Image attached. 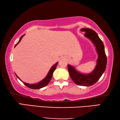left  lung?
Instances as JSON below:
<instances>
[{
  "label": "left lung",
  "instance_id": "left-lung-1",
  "mask_svg": "<svg viewBox=\"0 0 120 120\" xmlns=\"http://www.w3.org/2000/svg\"><path fill=\"white\" fill-rule=\"evenodd\" d=\"M80 31L85 32V37L89 38L96 47L98 54L96 66L92 72L87 74L79 72L70 64H68V69L71 78L75 84L80 86H89L95 84L104 72L106 67L107 58L104 44L96 32L90 28H82Z\"/></svg>",
  "mask_w": 120,
  "mask_h": 120
}]
</instances>
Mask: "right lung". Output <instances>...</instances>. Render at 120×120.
<instances>
[{
	"label": "right lung",
	"instance_id": "add662e5",
	"mask_svg": "<svg viewBox=\"0 0 120 120\" xmlns=\"http://www.w3.org/2000/svg\"><path fill=\"white\" fill-rule=\"evenodd\" d=\"M24 36V35H22L21 37L20 38L19 41L16 44L15 46V47L16 45H17L19 43L20 41H21V40H22V38H23V37ZM58 63V62H56V64H54L53 66L51 68V69H50V70H49V72H48V75H46V76L43 79V80H42V81H40V82H38V83H36V84H31V85H30V84H28V83H26L25 82H23V81L20 79V78L17 76V75H16V74H15V75H16V77H17V78H19L20 80L22 81V82H23V84L25 85V86H26L27 87H28V88H31V89H40V88H43V87L46 86V85H48V84H49V82L51 81V78H52V77L54 71L56 70V66H57Z\"/></svg>",
	"mask_w": 120,
	"mask_h": 120
}]
</instances>
